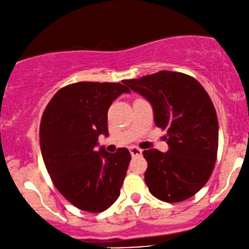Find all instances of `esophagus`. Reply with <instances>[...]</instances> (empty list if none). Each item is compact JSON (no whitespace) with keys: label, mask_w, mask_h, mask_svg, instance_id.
<instances>
[{"label":"esophagus","mask_w":249,"mask_h":249,"mask_svg":"<svg viewBox=\"0 0 249 249\" xmlns=\"http://www.w3.org/2000/svg\"><path fill=\"white\" fill-rule=\"evenodd\" d=\"M130 153L132 156H140L141 154H142V150H141L140 148L132 146V147H130Z\"/></svg>","instance_id":"obj_1"}]
</instances>
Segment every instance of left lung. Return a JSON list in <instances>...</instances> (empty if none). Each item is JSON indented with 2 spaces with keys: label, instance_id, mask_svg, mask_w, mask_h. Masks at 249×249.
Instances as JSON below:
<instances>
[{
  "label": "left lung",
  "instance_id": "1",
  "mask_svg": "<svg viewBox=\"0 0 249 249\" xmlns=\"http://www.w3.org/2000/svg\"><path fill=\"white\" fill-rule=\"evenodd\" d=\"M123 83L150 103L156 126L168 130V152H143L149 192L164 202L193 196L212 176L218 148V121L208 93L194 78L172 71Z\"/></svg>",
  "mask_w": 249,
  "mask_h": 249
}]
</instances>
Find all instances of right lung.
<instances>
[{
  "label": "right lung",
  "instance_id": "add662e5",
  "mask_svg": "<svg viewBox=\"0 0 249 249\" xmlns=\"http://www.w3.org/2000/svg\"><path fill=\"white\" fill-rule=\"evenodd\" d=\"M123 93L130 89L119 83L71 84L55 94L41 119L47 171L63 196L85 212H105L121 194L130 152L96 147L100 135H109L108 109Z\"/></svg>",
  "mask_w": 249,
  "mask_h": 249
}]
</instances>
